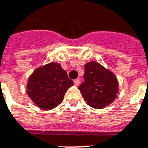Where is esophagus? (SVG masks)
<instances>
[{
  "instance_id": "obj_1",
  "label": "esophagus",
  "mask_w": 148,
  "mask_h": 148,
  "mask_svg": "<svg viewBox=\"0 0 148 148\" xmlns=\"http://www.w3.org/2000/svg\"><path fill=\"white\" fill-rule=\"evenodd\" d=\"M74 84L76 86H78L79 84H80V79H76V80H74Z\"/></svg>"
}]
</instances>
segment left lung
Returning a JSON list of instances; mask_svg holds the SVG:
<instances>
[{
    "mask_svg": "<svg viewBox=\"0 0 148 148\" xmlns=\"http://www.w3.org/2000/svg\"><path fill=\"white\" fill-rule=\"evenodd\" d=\"M84 68V82L78 89L88 105L95 109L105 108L117 97V78L112 71L94 61L86 63Z\"/></svg>",
    "mask_w": 148,
    "mask_h": 148,
    "instance_id": "left-lung-1",
    "label": "left lung"
}]
</instances>
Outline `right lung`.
<instances>
[{
	"instance_id": "right-lung-1",
	"label": "right lung",
	"mask_w": 148,
	"mask_h": 148,
	"mask_svg": "<svg viewBox=\"0 0 148 148\" xmlns=\"http://www.w3.org/2000/svg\"><path fill=\"white\" fill-rule=\"evenodd\" d=\"M74 82L57 62L39 67L30 75L27 84V94L32 101L43 110L55 108L64 99L68 89Z\"/></svg>"
}]
</instances>
